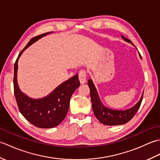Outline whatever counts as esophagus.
Here are the masks:
<instances>
[{"instance_id":"34e87169","label":"esophagus","mask_w":160,"mask_h":160,"mask_svg":"<svg viewBox=\"0 0 160 160\" xmlns=\"http://www.w3.org/2000/svg\"><path fill=\"white\" fill-rule=\"evenodd\" d=\"M78 76H79V80L81 84H84L86 82V71L84 70L80 71L79 73H78Z\"/></svg>"}]
</instances>
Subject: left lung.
Returning <instances> with one entry per match:
<instances>
[{"instance_id": "8db88e82", "label": "left lung", "mask_w": 160, "mask_h": 160, "mask_svg": "<svg viewBox=\"0 0 160 160\" xmlns=\"http://www.w3.org/2000/svg\"><path fill=\"white\" fill-rule=\"evenodd\" d=\"M122 38H123L124 41L131 43L132 45H133L131 40L125 38L122 35ZM139 55H140V58L142 59V56L140 53H139ZM88 85H89L90 89V96L91 102H92V108L93 113L98 120L102 124L104 125L115 126L127 123L128 122L130 121L133 118L135 113H137L142 103V98H143V93H142L140 100L133 107L128 108V109H113V108L104 106L103 103L102 102L99 94H98L96 88L95 87V84H93V80L91 79L88 80Z\"/></svg>"}]
</instances>
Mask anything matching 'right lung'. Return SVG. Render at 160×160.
<instances>
[{"mask_svg":"<svg viewBox=\"0 0 160 160\" xmlns=\"http://www.w3.org/2000/svg\"><path fill=\"white\" fill-rule=\"evenodd\" d=\"M52 32L45 33L32 38L19 53L14 64L13 89L17 104L21 114L30 123L42 128H50L59 125L66 117L71 97L80 87L78 74L64 81L47 96L34 99L27 96L20 89L17 80L18 59L27 48Z\"/></svg>","mask_w":160,"mask_h":160,"instance_id":"add662e5","label":"right lung"}]
</instances>
